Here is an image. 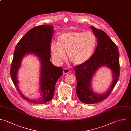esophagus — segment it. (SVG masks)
<instances>
[{
    "instance_id": "obj_1",
    "label": "esophagus",
    "mask_w": 131,
    "mask_h": 131,
    "mask_svg": "<svg viewBox=\"0 0 131 131\" xmlns=\"http://www.w3.org/2000/svg\"><path fill=\"white\" fill-rule=\"evenodd\" d=\"M70 72V70L68 68H64L63 69V74H68Z\"/></svg>"
}]
</instances>
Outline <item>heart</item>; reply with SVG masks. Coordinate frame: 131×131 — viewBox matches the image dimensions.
I'll list each match as a JSON object with an SVG mask.
<instances>
[{
	"mask_svg": "<svg viewBox=\"0 0 131 131\" xmlns=\"http://www.w3.org/2000/svg\"><path fill=\"white\" fill-rule=\"evenodd\" d=\"M97 38L91 32L71 31L61 34L58 43L52 42L50 49L55 62L60 64L66 59L68 52L69 61L79 65L88 61L94 52Z\"/></svg>",
	"mask_w": 131,
	"mask_h": 131,
	"instance_id": "1",
	"label": "heart"
}]
</instances>
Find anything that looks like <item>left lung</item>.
<instances>
[{"label": "left lung", "mask_w": 131, "mask_h": 131, "mask_svg": "<svg viewBox=\"0 0 131 131\" xmlns=\"http://www.w3.org/2000/svg\"><path fill=\"white\" fill-rule=\"evenodd\" d=\"M98 38L96 50L85 63L74 67L77 80L76 92L79 99L83 103H97L106 99L116 84L119 77V61L118 48L115 43L102 30L91 27ZM106 66L112 71V84L104 93H94L91 89V81L96 70Z\"/></svg>", "instance_id": "obj_1"}]
</instances>
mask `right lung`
Here are the masks:
<instances>
[{"label":"right lung","mask_w":131,"mask_h":131,"mask_svg":"<svg viewBox=\"0 0 131 131\" xmlns=\"http://www.w3.org/2000/svg\"><path fill=\"white\" fill-rule=\"evenodd\" d=\"M53 33V27L50 25L34 27L27 32L15 48L10 74L21 96L32 103L42 104L51 100L53 96L56 83L58 79L63 75L62 68L54 66L50 60L51 57L50 46ZM28 53L36 55L41 63V96L37 100H31L24 96L18 86L17 73L23 58Z\"/></svg>","instance_id":"obj_1"}]
</instances>
